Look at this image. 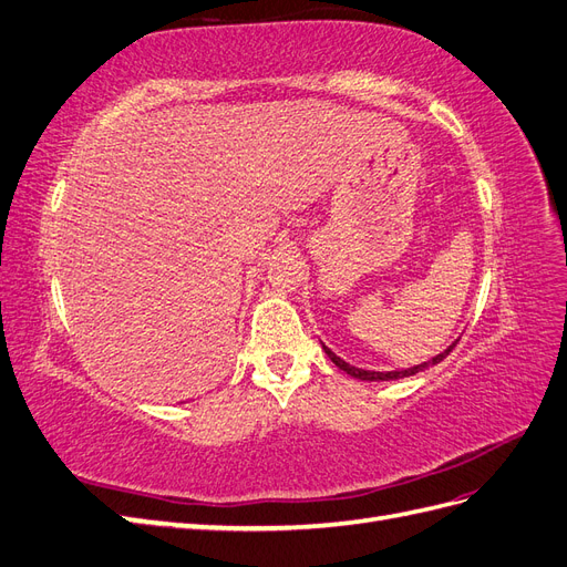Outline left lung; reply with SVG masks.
Returning <instances> with one entry per match:
<instances>
[{
	"mask_svg": "<svg viewBox=\"0 0 567 567\" xmlns=\"http://www.w3.org/2000/svg\"><path fill=\"white\" fill-rule=\"evenodd\" d=\"M454 346H456V342H452V346H450L447 350L440 352L437 357H433V362H423V364H419V367H411V369H404V371H367V369H357V367H350L348 362H342V359H340L338 354H333L326 346H323V350H326V354L331 357V362H333L338 369L350 373L352 379H359V381H398V379H406V375H414V373L427 369L431 364H440L442 359L454 350Z\"/></svg>",
	"mask_w": 567,
	"mask_h": 567,
	"instance_id": "left-lung-1",
	"label": "left lung"
}]
</instances>
